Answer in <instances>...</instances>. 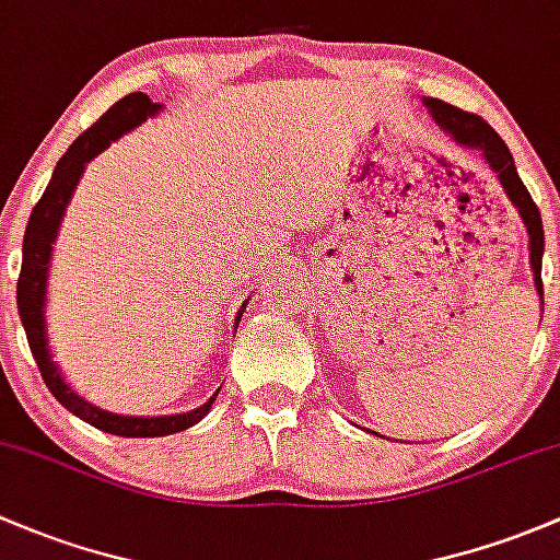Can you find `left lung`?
Masks as SVG:
<instances>
[{"label":"left lung","instance_id":"1","mask_svg":"<svg viewBox=\"0 0 560 560\" xmlns=\"http://www.w3.org/2000/svg\"><path fill=\"white\" fill-rule=\"evenodd\" d=\"M425 107L431 109L436 124L453 137L458 145L464 148H475V151H482L486 161L491 164V170L499 175L501 188H504L506 196L512 199V205L517 207L521 212L523 223L528 229V250H532V269H534V282H537L539 296H545L541 291V253H545V229H541V215L534 205L532 194L528 188L523 186L521 175L515 170V161H512L510 148L504 145L499 135L475 113H464V109L447 105L442 100H429Z\"/></svg>","mask_w":560,"mask_h":560}]
</instances>
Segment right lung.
I'll return each mask as SVG.
<instances>
[{"label": "right lung", "instance_id": "add662e5", "mask_svg": "<svg viewBox=\"0 0 560 560\" xmlns=\"http://www.w3.org/2000/svg\"><path fill=\"white\" fill-rule=\"evenodd\" d=\"M159 109L161 105H153V102L148 100V94H142V91H135V94L115 102V105L109 107L107 113L91 126V129H85L83 135L69 145V151L61 155L48 188H45V194L39 196V201L34 205L32 218H28L26 223V234H23V261H21V275H19V313H21L23 328H26L28 348H32L34 361H37L39 366V374H43L50 394H54L56 399L69 409V412H74L80 420H85V423L96 425V429L107 431V434H115V436L177 434V431H186L191 429L194 423H199V420L210 412L212 401H215V396H210V401H205L201 407L191 409V412L164 415V418H129V415L105 412V409L80 399V396L65 383L59 366H56V361L50 359L48 337H45L43 307H45V282H48L50 247H54L56 234H59V223L69 205V196H72L80 175H83L85 161L100 155L109 142L118 140L124 131L140 126L142 120L151 118V115L159 113Z\"/></svg>", "mask_w": 560, "mask_h": 560}]
</instances>
